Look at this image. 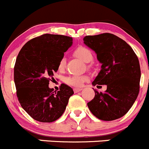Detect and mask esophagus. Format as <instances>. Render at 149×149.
<instances>
[{
	"mask_svg": "<svg viewBox=\"0 0 149 149\" xmlns=\"http://www.w3.org/2000/svg\"><path fill=\"white\" fill-rule=\"evenodd\" d=\"M82 90V88H74V93H78L79 91H81Z\"/></svg>",
	"mask_w": 149,
	"mask_h": 149,
	"instance_id": "34e87169",
	"label": "esophagus"
}]
</instances>
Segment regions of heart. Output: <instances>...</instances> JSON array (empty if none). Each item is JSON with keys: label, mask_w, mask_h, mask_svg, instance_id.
I'll use <instances>...</instances> for the list:
<instances>
[{"label": "heart", "mask_w": 149, "mask_h": 149, "mask_svg": "<svg viewBox=\"0 0 149 149\" xmlns=\"http://www.w3.org/2000/svg\"><path fill=\"white\" fill-rule=\"evenodd\" d=\"M74 55L81 60L86 63L91 62L93 60V54L90 49L84 46H79L74 51ZM66 60L65 57H61L58 64V70L63 71L65 69ZM87 80V77L82 75H72L66 79V82L68 85L74 87H80L83 85L84 82Z\"/></svg>", "instance_id": "b5f03b06"}]
</instances>
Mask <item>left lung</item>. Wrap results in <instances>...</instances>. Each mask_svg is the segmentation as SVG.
I'll return each instance as SVG.
<instances>
[{
	"mask_svg": "<svg viewBox=\"0 0 149 149\" xmlns=\"http://www.w3.org/2000/svg\"><path fill=\"white\" fill-rule=\"evenodd\" d=\"M83 40L95 51L101 64L92 85L107 86L104 93L94 90L95 97L88 103V108L104 121L120 118L132 107L139 93L141 68L138 57L125 40L113 34L88 35Z\"/></svg>",
	"mask_w": 149,
	"mask_h": 149,
	"instance_id": "1",
	"label": "left lung"
}]
</instances>
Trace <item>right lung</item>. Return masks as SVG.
Returning a JSON list of instances; mask_svg holds the SVG:
<instances>
[{"instance_id": "add662e5", "label": "right lung", "mask_w": 149, "mask_h": 149, "mask_svg": "<svg viewBox=\"0 0 149 149\" xmlns=\"http://www.w3.org/2000/svg\"><path fill=\"white\" fill-rule=\"evenodd\" d=\"M72 45V38L44 34L28 41L17 56L14 82L22 107L32 118L41 123L58 120L66 109L72 88L61 84L60 91L48 87L58 71L64 52Z\"/></svg>"}]
</instances>
